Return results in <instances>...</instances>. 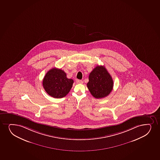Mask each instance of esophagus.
<instances>
[{
  "label": "esophagus",
  "mask_w": 160,
  "mask_h": 160,
  "mask_svg": "<svg viewBox=\"0 0 160 160\" xmlns=\"http://www.w3.org/2000/svg\"><path fill=\"white\" fill-rule=\"evenodd\" d=\"M76 82L77 83H83L82 80H76Z\"/></svg>",
  "instance_id": "obj_1"
}]
</instances>
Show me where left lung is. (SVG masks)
<instances>
[{
  "label": "left lung",
  "instance_id": "1",
  "mask_svg": "<svg viewBox=\"0 0 160 160\" xmlns=\"http://www.w3.org/2000/svg\"><path fill=\"white\" fill-rule=\"evenodd\" d=\"M93 97L102 98L108 96L112 90L113 81L104 66H97L90 72L87 84Z\"/></svg>",
  "mask_w": 160,
  "mask_h": 160
}]
</instances>
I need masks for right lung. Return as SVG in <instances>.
<instances>
[{
  "label": "right lung",
  "instance_id": "add662e5",
  "mask_svg": "<svg viewBox=\"0 0 160 160\" xmlns=\"http://www.w3.org/2000/svg\"><path fill=\"white\" fill-rule=\"evenodd\" d=\"M74 81L68 79L64 71L53 68L45 74L43 80V86L45 92L53 98H64L69 92Z\"/></svg>",
  "mask_w": 160,
  "mask_h": 160
}]
</instances>
